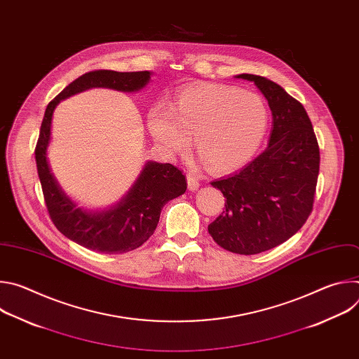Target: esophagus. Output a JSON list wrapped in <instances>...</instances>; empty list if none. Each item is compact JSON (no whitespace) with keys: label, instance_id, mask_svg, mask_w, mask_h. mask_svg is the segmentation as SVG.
Listing matches in <instances>:
<instances>
[{"label":"esophagus","instance_id":"obj_1","mask_svg":"<svg viewBox=\"0 0 359 359\" xmlns=\"http://www.w3.org/2000/svg\"><path fill=\"white\" fill-rule=\"evenodd\" d=\"M186 179H187V189H189L190 191H194V190H197V189L200 187V182H198V179H197L196 176L187 175Z\"/></svg>","mask_w":359,"mask_h":359}]
</instances>
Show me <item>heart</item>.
I'll return each instance as SVG.
<instances>
[{
    "mask_svg": "<svg viewBox=\"0 0 359 359\" xmlns=\"http://www.w3.org/2000/svg\"><path fill=\"white\" fill-rule=\"evenodd\" d=\"M269 122L262 95L217 83L186 86L170 108L153 105L146 115L147 130L163 151L184 153L194 136L198 158L217 173L248 163L266 137Z\"/></svg>",
    "mask_w": 359,
    "mask_h": 359,
    "instance_id": "obj_1",
    "label": "heart"
}]
</instances>
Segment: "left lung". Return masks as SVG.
<instances>
[{
    "label": "left lung",
    "instance_id": "obj_1",
    "mask_svg": "<svg viewBox=\"0 0 359 359\" xmlns=\"http://www.w3.org/2000/svg\"><path fill=\"white\" fill-rule=\"evenodd\" d=\"M266 96L273 128L266 150L238 173L212 182L226 197L223 213L209 224L213 240L236 254H259L287 241L313 212L320 147L304 107L276 82L251 74Z\"/></svg>",
    "mask_w": 359,
    "mask_h": 359
}]
</instances>
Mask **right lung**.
Masks as SVG:
<instances>
[{
	"label": "right lung",
	"instance_id": "1",
	"mask_svg": "<svg viewBox=\"0 0 359 359\" xmlns=\"http://www.w3.org/2000/svg\"><path fill=\"white\" fill-rule=\"evenodd\" d=\"M149 71L116 72L99 69L86 72L71 82L49 102L35 147V161L46 209L55 227L69 240L105 254H122L140 247L155 233L165 204L187 189L182 170L170 163L147 162L139 177L115 206L104 212L76 208L50 172L46 150L50 140V122L62 99L90 88H109L136 92L150 81Z\"/></svg>",
	"mask_w": 359,
	"mask_h": 359
}]
</instances>
